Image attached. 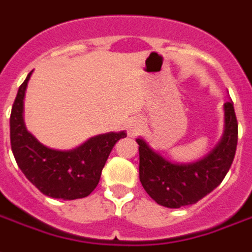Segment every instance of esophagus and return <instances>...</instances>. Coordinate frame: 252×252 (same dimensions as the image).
I'll use <instances>...</instances> for the list:
<instances>
[{
    "label": "esophagus",
    "mask_w": 252,
    "mask_h": 252,
    "mask_svg": "<svg viewBox=\"0 0 252 252\" xmlns=\"http://www.w3.org/2000/svg\"><path fill=\"white\" fill-rule=\"evenodd\" d=\"M126 127H127L128 135H130V137H135L137 134H139L142 127H143V121H142V118H139V117H134V118H131L128 121L127 125H126Z\"/></svg>",
    "instance_id": "esophagus-1"
}]
</instances>
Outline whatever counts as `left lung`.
<instances>
[{
  "label": "left lung",
  "instance_id": "1",
  "mask_svg": "<svg viewBox=\"0 0 252 252\" xmlns=\"http://www.w3.org/2000/svg\"><path fill=\"white\" fill-rule=\"evenodd\" d=\"M224 133L207 157L195 163L178 164L155 153L142 138L139 145V181L160 206L179 209L196 203L222 183L231 167L238 145V121L231 101L224 103Z\"/></svg>",
  "mask_w": 252,
  "mask_h": 252
}]
</instances>
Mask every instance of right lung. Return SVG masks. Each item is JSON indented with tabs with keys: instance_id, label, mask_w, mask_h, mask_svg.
<instances>
[{
	"instance_id": "add662e5",
	"label": "right lung",
	"mask_w": 252,
	"mask_h": 252,
	"mask_svg": "<svg viewBox=\"0 0 252 252\" xmlns=\"http://www.w3.org/2000/svg\"><path fill=\"white\" fill-rule=\"evenodd\" d=\"M32 73L18 89L11 107L10 145L17 164L45 195L65 200L85 198L97 187L113 147L126 133L101 134L74 150L43 146L26 130L24 122V97Z\"/></svg>"
}]
</instances>
